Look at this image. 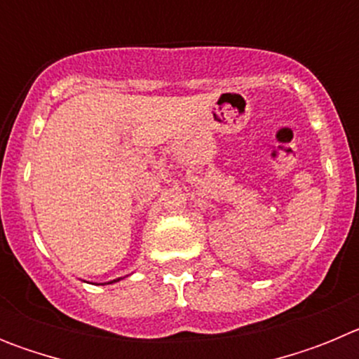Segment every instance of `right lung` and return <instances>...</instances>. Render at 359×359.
Wrapping results in <instances>:
<instances>
[{"mask_svg":"<svg viewBox=\"0 0 359 359\" xmlns=\"http://www.w3.org/2000/svg\"><path fill=\"white\" fill-rule=\"evenodd\" d=\"M113 282H115V280H113Z\"/></svg>","mask_w":359,"mask_h":359,"instance_id":"1","label":"right lung"}]
</instances>
